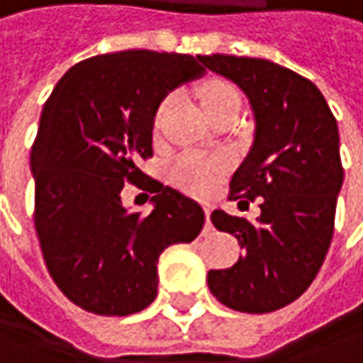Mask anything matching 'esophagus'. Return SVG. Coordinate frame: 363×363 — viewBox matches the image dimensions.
<instances>
[{"mask_svg":"<svg viewBox=\"0 0 363 363\" xmlns=\"http://www.w3.org/2000/svg\"><path fill=\"white\" fill-rule=\"evenodd\" d=\"M203 210H206V222H208V226H210V224H212V220H210V216H212V206H206Z\"/></svg>","mask_w":363,"mask_h":363,"instance_id":"obj_1","label":"esophagus"}]
</instances>
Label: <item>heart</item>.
<instances>
[{"instance_id": "b5f03b06", "label": "heart", "mask_w": 363, "mask_h": 363, "mask_svg": "<svg viewBox=\"0 0 363 363\" xmlns=\"http://www.w3.org/2000/svg\"><path fill=\"white\" fill-rule=\"evenodd\" d=\"M201 104L206 112L212 114L226 106H239V93L230 83L214 79L201 86ZM226 172H228V162L224 157L199 155V153L181 155L170 168V177L174 184L191 195L212 193Z\"/></svg>"}]
</instances>
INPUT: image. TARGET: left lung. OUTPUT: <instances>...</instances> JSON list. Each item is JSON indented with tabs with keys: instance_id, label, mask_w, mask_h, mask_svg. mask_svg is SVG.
Here are the masks:
<instances>
[{
	"instance_id": "8db88e82",
	"label": "left lung",
	"mask_w": 363,
	"mask_h": 363,
	"mask_svg": "<svg viewBox=\"0 0 363 363\" xmlns=\"http://www.w3.org/2000/svg\"><path fill=\"white\" fill-rule=\"evenodd\" d=\"M249 99L255 133L230 181L239 208L259 199L255 222L212 212L218 230L237 237L245 255L210 270L208 286L230 310L268 313L295 301L315 279L335 233L343 186L339 128L320 89L270 60L199 55Z\"/></svg>"
}]
</instances>
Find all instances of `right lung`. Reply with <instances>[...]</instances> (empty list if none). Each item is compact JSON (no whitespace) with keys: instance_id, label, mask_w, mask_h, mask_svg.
<instances>
[{"instance_id":"1","label":"right lung","mask_w":363,"mask_h":363,"mask_svg":"<svg viewBox=\"0 0 363 363\" xmlns=\"http://www.w3.org/2000/svg\"><path fill=\"white\" fill-rule=\"evenodd\" d=\"M199 60V57H197ZM186 53L126 50L72 66L43 106L30 151L35 228L53 282L79 308L130 315L157 295V259L203 228L201 206L172 186L143 181L160 104L203 77ZM124 182L145 186L152 212L121 203Z\"/></svg>"}]
</instances>
